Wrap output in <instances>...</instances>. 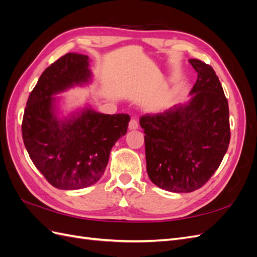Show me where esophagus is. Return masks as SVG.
Wrapping results in <instances>:
<instances>
[{
	"instance_id": "esophagus-1",
	"label": "esophagus",
	"mask_w": 257,
	"mask_h": 257,
	"mask_svg": "<svg viewBox=\"0 0 257 257\" xmlns=\"http://www.w3.org/2000/svg\"><path fill=\"white\" fill-rule=\"evenodd\" d=\"M128 128L131 131H134V130L138 128V122L136 119H131V121L128 123Z\"/></svg>"
}]
</instances>
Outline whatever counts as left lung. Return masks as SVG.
Segmentation results:
<instances>
[{"label":"left lung","instance_id":"left-lung-1","mask_svg":"<svg viewBox=\"0 0 257 257\" xmlns=\"http://www.w3.org/2000/svg\"><path fill=\"white\" fill-rule=\"evenodd\" d=\"M189 62L197 72L189 102L139 120L148 176L174 193L201 188L219 168L230 139L228 102L215 72L197 59Z\"/></svg>","mask_w":257,"mask_h":257}]
</instances>
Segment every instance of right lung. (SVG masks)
<instances>
[{
	"instance_id": "right-lung-1",
	"label": "right lung",
	"mask_w": 257,
	"mask_h": 257,
	"mask_svg": "<svg viewBox=\"0 0 257 257\" xmlns=\"http://www.w3.org/2000/svg\"><path fill=\"white\" fill-rule=\"evenodd\" d=\"M89 57L66 53L45 69L28 98L22 138L35 167L54 188L79 190L103 176L111 148L127 132L130 115L85 106L59 116L62 92L92 81Z\"/></svg>"
}]
</instances>
